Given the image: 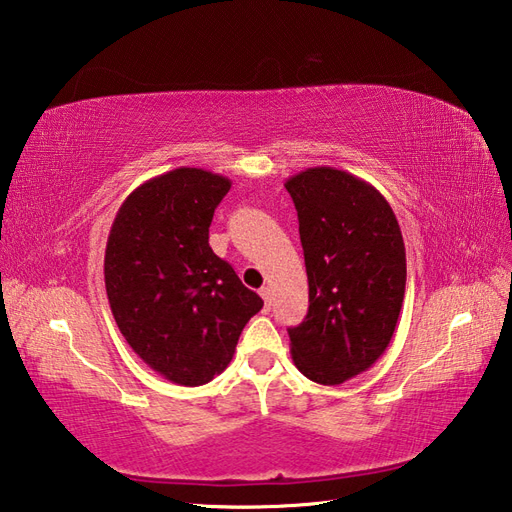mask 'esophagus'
Wrapping results in <instances>:
<instances>
[{
    "mask_svg": "<svg viewBox=\"0 0 512 512\" xmlns=\"http://www.w3.org/2000/svg\"><path fill=\"white\" fill-rule=\"evenodd\" d=\"M260 298L265 300V311H269L271 309V300H274V293H271L269 287H263V289H260Z\"/></svg>",
    "mask_w": 512,
    "mask_h": 512,
    "instance_id": "34e87169",
    "label": "esophagus"
}]
</instances>
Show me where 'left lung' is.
<instances>
[{
    "label": "left lung",
    "instance_id": "left-lung-1",
    "mask_svg": "<svg viewBox=\"0 0 512 512\" xmlns=\"http://www.w3.org/2000/svg\"><path fill=\"white\" fill-rule=\"evenodd\" d=\"M285 188L300 221L309 313L289 328L306 379L339 385L390 346L405 295V245L381 192L346 170L306 168Z\"/></svg>",
    "mask_w": 512,
    "mask_h": 512
}]
</instances>
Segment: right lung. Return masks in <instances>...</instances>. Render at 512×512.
Listing matches in <instances>:
<instances>
[{
  "instance_id": "add662e5",
  "label": "right lung",
  "mask_w": 512,
  "mask_h": 512,
  "mask_svg": "<svg viewBox=\"0 0 512 512\" xmlns=\"http://www.w3.org/2000/svg\"><path fill=\"white\" fill-rule=\"evenodd\" d=\"M232 181L175 168L135 188L113 219L105 287L120 333L146 366L177 385H203L232 361L249 317L263 309L208 227Z\"/></svg>"
}]
</instances>
